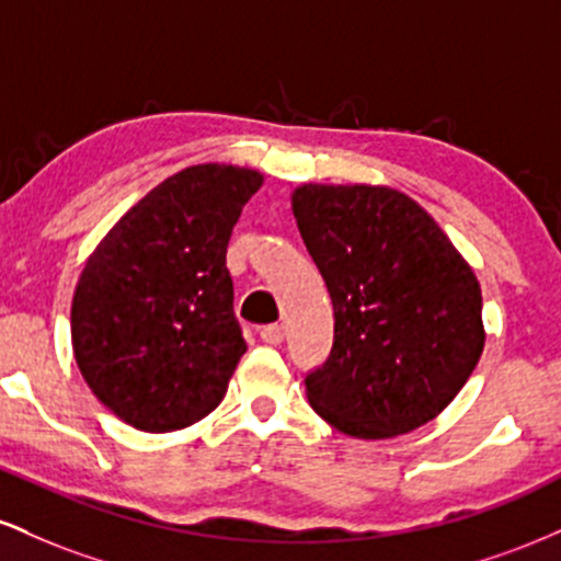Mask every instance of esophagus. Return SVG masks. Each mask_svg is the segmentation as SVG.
<instances>
[{
	"label": "esophagus",
	"mask_w": 561,
	"mask_h": 561,
	"mask_svg": "<svg viewBox=\"0 0 561 561\" xmlns=\"http://www.w3.org/2000/svg\"><path fill=\"white\" fill-rule=\"evenodd\" d=\"M261 340L266 345H279L285 340V327L282 324H268L261 330Z\"/></svg>",
	"instance_id": "obj_1"
}]
</instances>
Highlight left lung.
<instances>
[{
    "mask_svg": "<svg viewBox=\"0 0 561 561\" xmlns=\"http://www.w3.org/2000/svg\"><path fill=\"white\" fill-rule=\"evenodd\" d=\"M293 216L334 311L311 409L334 430L385 440L433 422L485 345L474 268L416 199L385 184H300Z\"/></svg>",
    "mask_w": 561,
    "mask_h": 561,
    "instance_id": "left-lung-1",
    "label": "left lung"
}]
</instances>
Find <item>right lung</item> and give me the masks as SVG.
I'll use <instances>...</instances> for the list:
<instances>
[{
	"mask_svg": "<svg viewBox=\"0 0 561 561\" xmlns=\"http://www.w3.org/2000/svg\"><path fill=\"white\" fill-rule=\"evenodd\" d=\"M263 173L197 163L152 186L102 237L70 302V343L96 401L173 433L224 401L244 345L227 248Z\"/></svg>",
	"mask_w": 561,
	"mask_h": 561,
	"instance_id": "1",
	"label": "right lung"
}]
</instances>
